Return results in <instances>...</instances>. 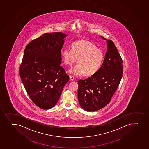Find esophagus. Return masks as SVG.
<instances>
[{
  "label": "esophagus",
  "instance_id": "34e87169",
  "mask_svg": "<svg viewBox=\"0 0 149 149\" xmlns=\"http://www.w3.org/2000/svg\"><path fill=\"white\" fill-rule=\"evenodd\" d=\"M74 79L75 78H74V77H73V76H70V79L71 81H73L74 80Z\"/></svg>",
  "mask_w": 149,
  "mask_h": 149
}]
</instances>
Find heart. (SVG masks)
Here are the masks:
<instances>
[{
  "instance_id": "b5f03b06",
  "label": "heart",
  "mask_w": 149,
  "mask_h": 149,
  "mask_svg": "<svg viewBox=\"0 0 149 149\" xmlns=\"http://www.w3.org/2000/svg\"><path fill=\"white\" fill-rule=\"evenodd\" d=\"M64 64L71 65L77 61L76 65L69 72L76 76H92L98 72L102 65L104 54L102 51L91 42L82 40L74 42L71 48H64L62 52Z\"/></svg>"
}]
</instances>
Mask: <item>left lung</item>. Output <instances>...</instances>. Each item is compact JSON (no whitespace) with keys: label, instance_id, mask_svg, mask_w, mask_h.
Here are the masks:
<instances>
[{"label":"left lung","instance_id":"1","mask_svg":"<svg viewBox=\"0 0 149 149\" xmlns=\"http://www.w3.org/2000/svg\"><path fill=\"white\" fill-rule=\"evenodd\" d=\"M101 37L107 43L102 65L91 77L78 81L79 102L83 109L89 112L98 110L109 103L123 73V60L114 42Z\"/></svg>","mask_w":149,"mask_h":149}]
</instances>
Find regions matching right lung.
Masks as SVG:
<instances>
[{"label": "right lung", "mask_w": 149, "mask_h": 149, "mask_svg": "<svg viewBox=\"0 0 149 149\" xmlns=\"http://www.w3.org/2000/svg\"><path fill=\"white\" fill-rule=\"evenodd\" d=\"M63 32L47 33L35 39L25 48L19 76L26 91L38 107L47 110L57 103L69 76L61 65Z\"/></svg>", "instance_id": "obj_1"}]
</instances>
